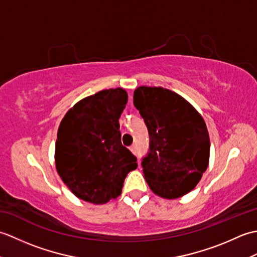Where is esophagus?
I'll return each mask as SVG.
<instances>
[{
  "instance_id": "34e87169",
  "label": "esophagus",
  "mask_w": 257,
  "mask_h": 257,
  "mask_svg": "<svg viewBox=\"0 0 257 257\" xmlns=\"http://www.w3.org/2000/svg\"><path fill=\"white\" fill-rule=\"evenodd\" d=\"M129 149H130V151L133 152V154H136V151H137V148H136V146H132Z\"/></svg>"
}]
</instances>
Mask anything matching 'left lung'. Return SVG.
Listing matches in <instances>:
<instances>
[{
  "instance_id": "left-lung-1",
  "label": "left lung",
  "mask_w": 257,
  "mask_h": 257,
  "mask_svg": "<svg viewBox=\"0 0 257 257\" xmlns=\"http://www.w3.org/2000/svg\"><path fill=\"white\" fill-rule=\"evenodd\" d=\"M134 105L149 133V151L141 166L152 192L165 199L189 193L209 166L203 118L183 97L162 87H138Z\"/></svg>"
}]
</instances>
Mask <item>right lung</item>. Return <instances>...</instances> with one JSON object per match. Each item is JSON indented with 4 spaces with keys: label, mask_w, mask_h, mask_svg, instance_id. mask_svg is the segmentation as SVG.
Returning <instances> with one entry per match:
<instances>
[{
    "label": "right lung",
    "mask_w": 257,
    "mask_h": 257,
    "mask_svg": "<svg viewBox=\"0 0 257 257\" xmlns=\"http://www.w3.org/2000/svg\"><path fill=\"white\" fill-rule=\"evenodd\" d=\"M128 101L122 88L105 89L79 100L59 124L56 169L77 198L107 203L121 194L137 158L121 144L119 118Z\"/></svg>",
    "instance_id": "right-lung-1"
}]
</instances>
